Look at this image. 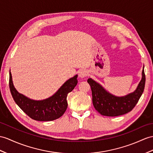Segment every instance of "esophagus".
Here are the masks:
<instances>
[{
	"instance_id": "1",
	"label": "esophagus",
	"mask_w": 153,
	"mask_h": 153,
	"mask_svg": "<svg viewBox=\"0 0 153 153\" xmlns=\"http://www.w3.org/2000/svg\"><path fill=\"white\" fill-rule=\"evenodd\" d=\"M87 75H88V72L85 69H82L81 71H80L79 76L80 78H84L85 76H87Z\"/></svg>"
}]
</instances>
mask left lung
<instances>
[{
    "label": "left lung",
    "instance_id": "obj_1",
    "mask_svg": "<svg viewBox=\"0 0 153 153\" xmlns=\"http://www.w3.org/2000/svg\"><path fill=\"white\" fill-rule=\"evenodd\" d=\"M88 82L91 86L92 101L95 110L105 116H119L131 111L142 95L145 84L144 66L142 77L136 89L125 96L117 97L111 94L91 78L88 79Z\"/></svg>",
    "mask_w": 153,
    "mask_h": 153
}]
</instances>
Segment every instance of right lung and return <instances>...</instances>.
<instances>
[{
	"label": "right lung",
	"mask_w": 153,
	"mask_h": 153,
	"mask_svg": "<svg viewBox=\"0 0 153 153\" xmlns=\"http://www.w3.org/2000/svg\"><path fill=\"white\" fill-rule=\"evenodd\" d=\"M78 75L71 78L55 94L46 99L35 100L19 94L15 88L10 72L9 85L15 102L20 108L33 120L39 121H53L60 117L68 108L67 96L76 86Z\"/></svg>",
	"instance_id": "obj_1"
}]
</instances>
